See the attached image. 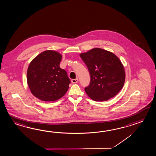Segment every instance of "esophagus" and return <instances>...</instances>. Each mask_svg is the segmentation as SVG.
Instances as JSON below:
<instances>
[{"mask_svg": "<svg viewBox=\"0 0 156 156\" xmlns=\"http://www.w3.org/2000/svg\"><path fill=\"white\" fill-rule=\"evenodd\" d=\"M72 82L73 83H76L77 82H78V79L76 78V79H73L72 80Z\"/></svg>", "mask_w": 156, "mask_h": 156, "instance_id": "esophagus-1", "label": "esophagus"}]
</instances>
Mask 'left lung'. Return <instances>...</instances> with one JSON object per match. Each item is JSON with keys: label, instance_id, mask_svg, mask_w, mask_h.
<instances>
[{"label": "left lung", "instance_id": "obj_1", "mask_svg": "<svg viewBox=\"0 0 156 156\" xmlns=\"http://www.w3.org/2000/svg\"><path fill=\"white\" fill-rule=\"evenodd\" d=\"M80 56L90 74V84L85 88L88 97L95 101H108L120 91L124 84L125 72L117 56L100 48L90 49Z\"/></svg>", "mask_w": 156, "mask_h": 156}]
</instances>
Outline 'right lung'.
<instances>
[{
  "label": "right lung",
  "mask_w": 156,
  "mask_h": 156,
  "mask_svg": "<svg viewBox=\"0 0 156 156\" xmlns=\"http://www.w3.org/2000/svg\"><path fill=\"white\" fill-rule=\"evenodd\" d=\"M62 55L48 50L39 54L30 63L27 72L31 94L40 100L55 101L63 97L70 83L65 70L60 68Z\"/></svg>",
  "instance_id": "add662e5"
}]
</instances>
